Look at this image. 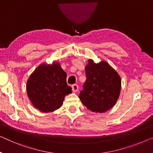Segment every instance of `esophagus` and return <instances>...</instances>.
Listing matches in <instances>:
<instances>
[{
	"mask_svg": "<svg viewBox=\"0 0 153 153\" xmlns=\"http://www.w3.org/2000/svg\"><path fill=\"white\" fill-rule=\"evenodd\" d=\"M78 88H78V85H77V84H75L72 85V90L74 92H76V91H78Z\"/></svg>",
	"mask_w": 153,
	"mask_h": 153,
	"instance_id": "obj_1",
	"label": "esophagus"
}]
</instances>
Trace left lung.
I'll return each mask as SVG.
<instances>
[{
    "instance_id": "1",
    "label": "left lung",
    "mask_w": 153,
    "mask_h": 153,
    "mask_svg": "<svg viewBox=\"0 0 153 153\" xmlns=\"http://www.w3.org/2000/svg\"><path fill=\"white\" fill-rule=\"evenodd\" d=\"M85 67L86 80L79 98L88 110L105 113L112 108L120 97L122 80L118 73L106 62L95 63L88 59Z\"/></svg>"
}]
</instances>
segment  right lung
<instances>
[{"instance_id": "right-lung-1", "label": "right lung", "mask_w": 153, "mask_h": 153, "mask_svg": "<svg viewBox=\"0 0 153 153\" xmlns=\"http://www.w3.org/2000/svg\"><path fill=\"white\" fill-rule=\"evenodd\" d=\"M26 89L30 102L42 113L60 108L65 97L72 93L67 83V73L56 61L51 65L40 64L27 79Z\"/></svg>"}]
</instances>
